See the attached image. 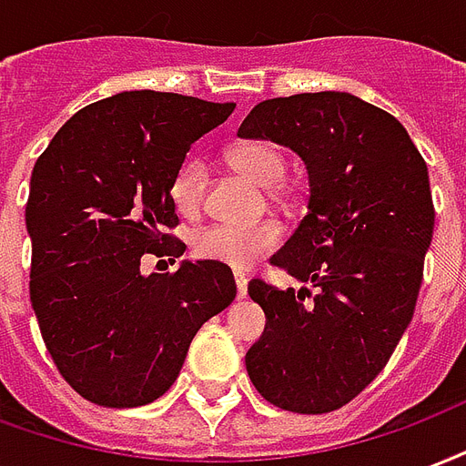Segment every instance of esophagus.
Returning a JSON list of instances; mask_svg holds the SVG:
<instances>
[{
	"mask_svg": "<svg viewBox=\"0 0 466 466\" xmlns=\"http://www.w3.org/2000/svg\"><path fill=\"white\" fill-rule=\"evenodd\" d=\"M234 281H237V296L247 299V277L244 274H234Z\"/></svg>",
	"mask_w": 466,
	"mask_h": 466,
	"instance_id": "esophagus-1",
	"label": "esophagus"
}]
</instances>
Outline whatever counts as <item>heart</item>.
<instances>
[{"label": "heart", "instance_id": "obj_1", "mask_svg": "<svg viewBox=\"0 0 466 466\" xmlns=\"http://www.w3.org/2000/svg\"><path fill=\"white\" fill-rule=\"evenodd\" d=\"M229 163L234 170L247 175L261 187H271V195H279V187L289 172V157L277 143L268 140H247L229 150ZM207 167L202 160L192 157L180 165L170 182V198L182 215L195 217L205 205ZM281 244V227L277 222L257 224H212L195 237L198 257L234 271H247L257 261L274 251Z\"/></svg>", "mask_w": 466, "mask_h": 466}]
</instances>
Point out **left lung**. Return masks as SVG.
<instances>
[{"label": "left lung", "mask_w": 466, "mask_h": 466, "mask_svg": "<svg viewBox=\"0 0 466 466\" xmlns=\"http://www.w3.org/2000/svg\"><path fill=\"white\" fill-rule=\"evenodd\" d=\"M237 136L306 165L309 212L271 264L317 289L251 281L267 329L247 373L281 410H339L385 368L415 313L435 229L427 165L398 118L340 91L261 101Z\"/></svg>", "instance_id": "8db88e82"}]
</instances>
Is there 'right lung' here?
Here are the masks:
<instances>
[{
    "mask_svg": "<svg viewBox=\"0 0 466 466\" xmlns=\"http://www.w3.org/2000/svg\"><path fill=\"white\" fill-rule=\"evenodd\" d=\"M237 103L123 91L66 120L31 172V306L81 398L137 408L177 380L202 323L237 296L232 268L180 261L143 274V254L182 257L170 182L189 146ZM172 259V261H175Z\"/></svg>",
    "mask_w": 466,
    "mask_h": 466,
    "instance_id": "obj_1",
    "label": "right lung"
}]
</instances>
